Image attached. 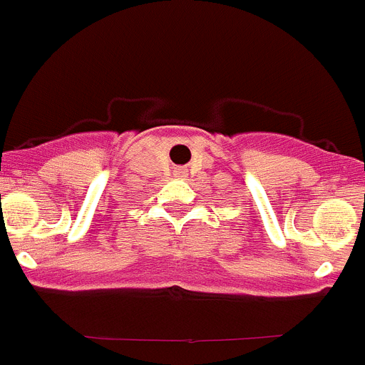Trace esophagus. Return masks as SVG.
<instances>
[{
  "label": "esophagus",
  "mask_w": 365,
  "mask_h": 365,
  "mask_svg": "<svg viewBox=\"0 0 365 365\" xmlns=\"http://www.w3.org/2000/svg\"><path fill=\"white\" fill-rule=\"evenodd\" d=\"M176 174H178V176H183V174H185V173H183V168H178Z\"/></svg>",
  "instance_id": "34e87169"
}]
</instances>
